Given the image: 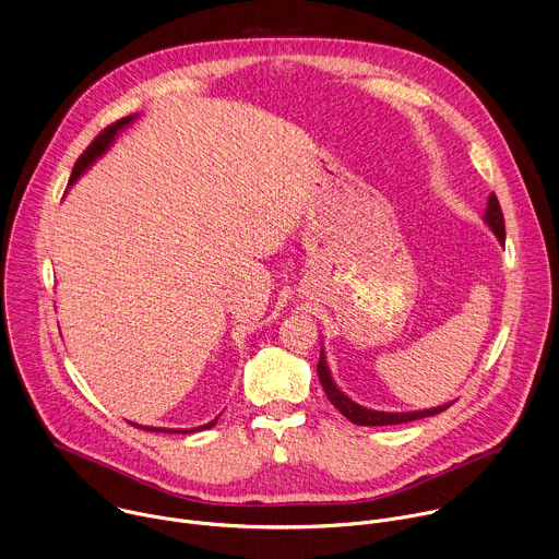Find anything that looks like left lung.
Instances as JSON below:
<instances>
[{"label":"left lung","instance_id":"8db88e82","mask_svg":"<svg viewBox=\"0 0 559 559\" xmlns=\"http://www.w3.org/2000/svg\"><path fill=\"white\" fill-rule=\"evenodd\" d=\"M485 222L489 225V229L498 236V240L504 245V215H502V209H500V202L496 198V193L489 195V202H487V211H485ZM317 374H319V381H321V388L328 396V401L337 407L348 420H353L355 425H401V423H409V420H418V418H425V416H433V414H440L448 409L450 405H442V407H431V409H425V412H374V409H366L361 405H357L355 401H350L337 385H334L332 377H330V370L325 366V357H323V350L319 355V364H317Z\"/></svg>","mask_w":559,"mask_h":559}]
</instances>
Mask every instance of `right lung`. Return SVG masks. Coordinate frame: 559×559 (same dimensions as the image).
Here are the masks:
<instances>
[{"label":"right lung","mask_w":559,"mask_h":559,"mask_svg":"<svg viewBox=\"0 0 559 559\" xmlns=\"http://www.w3.org/2000/svg\"><path fill=\"white\" fill-rule=\"evenodd\" d=\"M132 119L134 117H126V119H121V121H117V123H111V126H107L90 145H87V150L79 156V160L74 163V169H72V176H70V185L109 147V143L115 141V136H117V132L119 130H123L126 126H130L132 123ZM217 420V418H215ZM215 420H211V423H206V425H202V427H195V429H185V433H189V431H198V429H209V427H213L215 425ZM134 425V423H132ZM139 429H141V425H136ZM143 429H150V431H167V433H176V429H160V427H143Z\"/></svg>","instance_id":"1"}]
</instances>
